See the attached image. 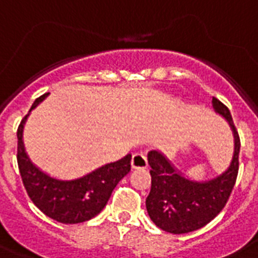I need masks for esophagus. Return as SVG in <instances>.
Segmentation results:
<instances>
[{
	"instance_id": "34e87169",
	"label": "esophagus",
	"mask_w": 258,
	"mask_h": 258,
	"mask_svg": "<svg viewBox=\"0 0 258 258\" xmlns=\"http://www.w3.org/2000/svg\"><path fill=\"white\" fill-rule=\"evenodd\" d=\"M147 166H149V162H147V157H146L145 154H134L133 159H131V167L133 169H146Z\"/></svg>"
}]
</instances>
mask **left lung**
I'll use <instances>...</instances> for the list:
<instances>
[{
	"instance_id": "left-lung-1",
	"label": "left lung",
	"mask_w": 258,
	"mask_h": 258,
	"mask_svg": "<svg viewBox=\"0 0 258 258\" xmlns=\"http://www.w3.org/2000/svg\"><path fill=\"white\" fill-rule=\"evenodd\" d=\"M213 109L228 121L234 137L230 165L220 175L208 180L188 179L163 153L150 151L151 190L146 200L150 218L158 228L183 234L204 228L216 218L228 202L238 175L240 137L226 105L213 97Z\"/></svg>"
}]
</instances>
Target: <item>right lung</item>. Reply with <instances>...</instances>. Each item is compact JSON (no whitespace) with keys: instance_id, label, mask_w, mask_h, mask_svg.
Returning a JSON list of instances; mask_svg holds the SVG:
<instances>
[{"instance_id":"add662e5","label":"right lung","mask_w":258,"mask_h":258,"mask_svg":"<svg viewBox=\"0 0 258 258\" xmlns=\"http://www.w3.org/2000/svg\"><path fill=\"white\" fill-rule=\"evenodd\" d=\"M48 95L36 99L29 113ZM29 113L22 119L17 130V163L29 198L45 216L61 224H80L97 216L107 205L119 180L131 170V154L76 179L50 176L38 169L25 151L22 134Z\"/></svg>"}]
</instances>
